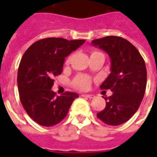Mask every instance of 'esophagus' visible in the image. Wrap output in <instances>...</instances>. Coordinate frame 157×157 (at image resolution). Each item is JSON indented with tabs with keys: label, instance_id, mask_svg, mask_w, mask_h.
Wrapping results in <instances>:
<instances>
[{
	"label": "esophagus",
	"instance_id": "1",
	"mask_svg": "<svg viewBox=\"0 0 157 157\" xmlns=\"http://www.w3.org/2000/svg\"><path fill=\"white\" fill-rule=\"evenodd\" d=\"M82 97H84V98H90V99H92L95 98V96L93 95H91V94H83Z\"/></svg>",
	"mask_w": 157,
	"mask_h": 157
}]
</instances>
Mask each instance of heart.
<instances>
[{
  "label": "heart",
  "mask_w": 157,
  "mask_h": 157,
  "mask_svg": "<svg viewBox=\"0 0 157 157\" xmlns=\"http://www.w3.org/2000/svg\"><path fill=\"white\" fill-rule=\"evenodd\" d=\"M94 53H98V52L94 51L92 52V54H94ZM69 62H70V59H67L66 63H69ZM91 83H92V78L85 75H78L72 81V84L74 86V87L79 90H87L90 87Z\"/></svg>",
  "instance_id": "obj_1"
}]
</instances>
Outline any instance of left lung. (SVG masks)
<instances>
[{"instance_id":"1","label":"left lung","mask_w":157,"mask_h":157,"mask_svg":"<svg viewBox=\"0 0 157 157\" xmlns=\"http://www.w3.org/2000/svg\"><path fill=\"white\" fill-rule=\"evenodd\" d=\"M92 44L109 54L111 73L100 86L110 89L112 96L104 98L105 109L97 116L109 125L127 122L138 110L144 98L147 73L145 60L130 42L121 37L107 36Z\"/></svg>"}]
</instances>
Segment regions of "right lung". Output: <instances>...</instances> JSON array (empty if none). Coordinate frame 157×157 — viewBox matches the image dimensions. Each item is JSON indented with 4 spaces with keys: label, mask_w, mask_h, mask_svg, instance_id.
I'll list each match as a JSON object with an SVG mask.
<instances>
[{
    "label": "right lung",
    "mask_w": 157,
    "mask_h": 157,
    "mask_svg": "<svg viewBox=\"0 0 157 157\" xmlns=\"http://www.w3.org/2000/svg\"><path fill=\"white\" fill-rule=\"evenodd\" d=\"M84 43V39L47 38L33 44L22 55L17 71L20 100L37 124L45 127L59 124L79 97L71 92L56 96L51 88L53 77L61 74L65 57Z\"/></svg>",
    "instance_id": "right-lung-1"
}]
</instances>
